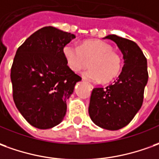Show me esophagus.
<instances>
[{
    "label": "esophagus",
    "mask_w": 159,
    "mask_h": 159,
    "mask_svg": "<svg viewBox=\"0 0 159 159\" xmlns=\"http://www.w3.org/2000/svg\"><path fill=\"white\" fill-rule=\"evenodd\" d=\"M83 81L85 82V83H86V84H87V85H88V86H90L91 90H92V89H93V86H92V85H91V84H90V83H89V82H87V81H85V80H83Z\"/></svg>",
    "instance_id": "esophagus-1"
}]
</instances>
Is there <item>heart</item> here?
<instances>
[{
	"instance_id": "b5f03b06",
	"label": "heart",
	"mask_w": 159,
	"mask_h": 159,
	"mask_svg": "<svg viewBox=\"0 0 159 159\" xmlns=\"http://www.w3.org/2000/svg\"><path fill=\"white\" fill-rule=\"evenodd\" d=\"M66 66L74 73H79L90 61V68L83 73L87 80L107 83L119 76L122 69V58L113 52L109 44L99 40H83L80 47L67 43L62 48Z\"/></svg>"
}]
</instances>
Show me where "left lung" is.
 Wrapping results in <instances>:
<instances>
[{
    "mask_svg": "<svg viewBox=\"0 0 159 159\" xmlns=\"http://www.w3.org/2000/svg\"><path fill=\"white\" fill-rule=\"evenodd\" d=\"M123 54L124 66L119 79L107 87H96L89 104L91 119L98 126L116 131L127 125L139 111L148 81L147 61L132 40L110 34Z\"/></svg>",
    "mask_w": 159,
    "mask_h": 159,
    "instance_id": "left-lung-1",
    "label": "left lung"
}]
</instances>
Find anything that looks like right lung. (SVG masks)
Returning a JSON list of instances; mask_svg holds the SVG:
<instances>
[{
	"instance_id": "1",
	"label": "right lung",
	"mask_w": 159,
	"mask_h": 159,
	"mask_svg": "<svg viewBox=\"0 0 159 159\" xmlns=\"http://www.w3.org/2000/svg\"><path fill=\"white\" fill-rule=\"evenodd\" d=\"M75 35L45 27L20 47L11 67L13 98L17 109L31 125L49 129L61 123L66 99L81 78L66 66L62 48Z\"/></svg>"
}]
</instances>
